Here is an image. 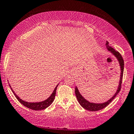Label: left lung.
<instances>
[{"label": "left lung", "instance_id": "left-lung-1", "mask_svg": "<svg viewBox=\"0 0 134 134\" xmlns=\"http://www.w3.org/2000/svg\"><path fill=\"white\" fill-rule=\"evenodd\" d=\"M106 46H107V48L108 49L109 51H110L116 57V58L118 59V61H119V63L120 65V68H121V75H120V83H119V87H118V90L116 91V92L115 93V94L114 95V97H112V98L110 100H108L107 102H104V103L102 104H95V103H91L89 102L88 101H87V100L85 99L83 97H82L81 94H80L79 91L77 87H75V95L77 97V100H78L79 103L81 104V107L82 108H84L85 109L89 111H98L100 110L101 109H103L105 107H107L112 100L113 99H114L115 97H116V95L119 93V92L120 91L121 87H122V78H123V73H124V59L122 58V55H121L120 53L116 51L114 49L112 48V47L109 46V42H107L106 43Z\"/></svg>", "mask_w": 134, "mask_h": 134}]
</instances>
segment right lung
I'll use <instances>...</instances> for the list:
<instances>
[{"instance_id":"1","label":"right lung","mask_w":134,"mask_h":134,"mask_svg":"<svg viewBox=\"0 0 134 134\" xmlns=\"http://www.w3.org/2000/svg\"><path fill=\"white\" fill-rule=\"evenodd\" d=\"M57 86L58 85L56 86V87L55 88L53 93L52 94V95L50 96V97H49L47 100H44V101H42V102H25V101L22 100V99H20V98L18 96L16 95V94L14 93V92L12 90V91H13V93L14 94V95H15V97H16V98L18 99V100L19 101V102H20L22 105L25 106V107H27V108H30V109H32V110H43V109H45V108H47L48 107H49L50 105L52 104V102H53L55 97V94H56V90H57Z\"/></svg>"}]
</instances>
